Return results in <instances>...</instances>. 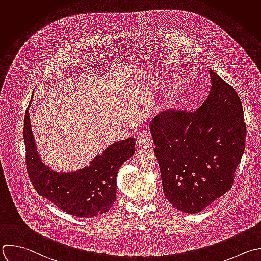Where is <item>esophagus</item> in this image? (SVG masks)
<instances>
[{
	"instance_id": "1",
	"label": "esophagus",
	"mask_w": 261,
	"mask_h": 261,
	"mask_svg": "<svg viewBox=\"0 0 261 261\" xmlns=\"http://www.w3.org/2000/svg\"><path fill=\"white\" fill-rule=\"evenodd\" d=\"M137 144L140 147H149L151 146V138L147 133H141L137 138Z\"/></svg>"
}]
</instances>
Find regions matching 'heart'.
I'll return each instance as SVG.
<instances>
[{
	"instance_id": "heart-1",
	"label": "heart",
	"mask_w": 261,
	"mask_h": 261,
	"mask_svg": "<svg viewBox=\"0 0 261 261\" xmlns=\"http://www.w3.org/2000/svg\"><path fill=\"white\" fill-rule=\"evenodd\" d=\"M180 92H181V83L179 82V83H176V86L174 87V89L172 90V92H171V93H170V95H169V99H170V101L172 102V101L176 100V99H177V97L179 96Z\"/></svg>"
}]
</instances>
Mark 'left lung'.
Returning <instances> with one entry per match:
<instances>
[{
    "label": "left lung",
    "mask_w": 261,
    "mask_h": 261,
    "mask_svg": "<svg viewBox=\"0 0 261 261\" xmlns=\"http://www.w3.org/2000/svg\"><path fill=\"white\" fill-rule=\"evenodd\" d=\"M211 89L196 112L170 110L149 125L169 203L198 213L230 190L245 150L246 124L234 88L210 69Z\"/></svg>",
    "instance_id": "left-lung-1"
}]
</instances>
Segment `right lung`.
<instances>
[{
  "mask_svg": "<svg viewBox=\"0 0 261 261\" xmlns=\"http://www.w3.org/2000/svg\"><path fill=\"white\" fill-rule=\"evenodd\" d=\"M23 137L28 174L40 196L77 217H93L112 208L117 199L119 169L135 152L133 137L111 144L89 166L72 172H56L41 160L29 110L24 117Z\"/></svg>",
  "mask_w": 261,
  "mask_h": 261,
  "instance_id": "right-lung-1",
  "label": "right lung"
}]
</instances>
